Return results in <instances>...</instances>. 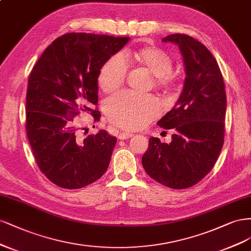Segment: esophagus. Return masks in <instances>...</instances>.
<instances>
[{
  "mask_svg": "<svg viewBox=\"0 0 251 251\" xmlns=\"http://www.w3.org/2000/svg\"><path fill=\"white\" fill-rule=\"evenodd\" d=\"M132 136H133V134L130 133V132H121L118 137H119V140L124 141V140H127V139H130V137H132Z\"/></svg>",
  "mask_w": 251,
  "mask_h": 251,
  "instance_id": "34e87169",
  "label": "esophagus"
}]
</instances>
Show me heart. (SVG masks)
<instances>
[{
    "label": "heart",
    "instance_id": "1",
    "mask_svg": "<svg viewBox=\"0 0 251 251\" xmlns=\"http://www.w3.org/2000/svg\"><path fill=\"white\" fill-rule=\"evenodd\" d=\"M135 59L144 64L153 75L158 86L173 83L172 59L156 48H147L134 53ZM128 66L123 54H116L102 67L99 74V85L105 93L117 91L123 85ZM160 112L158 101L150 95L131 92L117 94L105 103V114L111 123L126 129H139L146 126Z\"/></svg>",
    "mask_w": 251,
    "mask_h": 251
}]
</instances>
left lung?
Listing matches in <instances>:
<instances>
[{"label":"left lung","instance_id":"8db88e82","mask_svg":"<svg viewBox=\"0 0 251 251\" xmlns=\"http://www.w3.org/2000/svg\"><path fill=\"white\" fill-rule=\"evenodd\" d=\"M179 48L185 72L182 92L157 125L173 129L171 143L150 137L142 157L147 174L171 189L199 182L213 169L224 142L226 95L217 60L204 45L185 34L161 39Z\"/></svg>","mask_w":251,"mask_h":251}]
</instances>
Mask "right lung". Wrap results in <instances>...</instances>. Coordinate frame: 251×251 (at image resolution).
Returning <instances> with one entry per match:
<instances>
[{
  "label": "right lung",
  "mask_w": 251,
  "mask_h": 251,
  "mask_svg": "<svg viewBox=\"0 0 251 251\" xmlns=\"http://www.w3.org/2000/svg\"><path fill=\"white\" fill-rule=\"evenodd\" d=\"M129 37L67 33L56 38L38 58L29 76L26 129L36 164L50 181L63 189H80L106 172L117 137L99 130L78 136L77 118L101 114L98 78L104 63Z\"/></svg>",
  "instance_id": "add662e5"
}]
</instances>
